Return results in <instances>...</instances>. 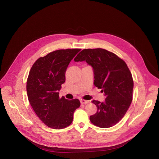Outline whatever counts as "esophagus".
<instances>
[{
  "label": "esophagus",
  "instance_id": "1",
  "mask_svg": "<svg viewBox=\"0 0 159 159\" xmlns=\"http://www.w3.org/2000/svg\"><path fill=\"white\" fill-rule=\"evenodd\" d=\"M80 103L81 104H88V102H89V101H87V100H84V99H80Z\"/></svg>",
  "mask_w": 159,
  "mask_h": 159
}]
</instances>
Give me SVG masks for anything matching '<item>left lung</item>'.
I'll return each instance as SVG.
<instances>
[{"label":"left lung","instance_id":"1","mask_svg":"<svg viewBox=\"0 0 159 159\" xmlns=\"http://www.w3.org/2000/svg\"><path fill=\"white\" fill-rule=\"evenodd\" d=\"M86 61L93 71L94 85L106 97L104 102L93 100L97 112L89 116L93 125L108 128L118 123L125 116L133 100V80L122 59L105 49H83L74 59Z\"/></svg>","mask_w":159,"mask_h":159}]
</instances>
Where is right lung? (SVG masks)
I'll return each mask as SVG.
<instances>
[{
    "label": "right lung",
    "instance_id": "add662e5",
    "mask_svg": "<svg viewBox=\"0 0 159 159\" xmlns=\"http://www.w3.org/2000/svg\"><path fill=\"white\" fill-rule=\"evenodd\" d=\"M80 49L55 51L38 59L31 67L26 83L30 104L45 125L61 129L71 125L79 99L59 98L61 85L66 81L68 65Z\"/></svg>",
    "mask_w": 159,
    "mask_h": 159
}]
</instances>
